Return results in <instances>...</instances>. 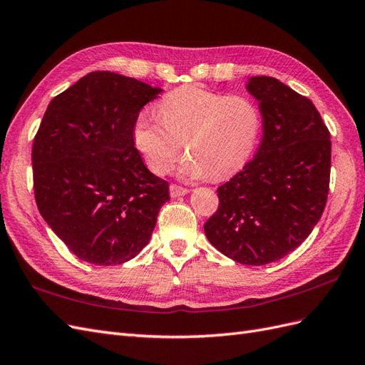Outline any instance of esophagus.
<instances>
[{
	"instance_id": "34e87169",
	"label": "esophagus",
	"mask_w": 365,
	"mask_h": 365,
	"mask_svg": "<svg viewBox=\"0 0 365 365\" xmlns=\"http://www.w3.org/2000/svg\"><path fill=\"white\" fill-rule=\"evenodd\" d=\"M170 195L173 196V197H176V196H184V195H187L189 193L190 190L187 189V187H181V185H178V184H170Z\"/></svg>"
}]
</instances>
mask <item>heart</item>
Listing matches in <instances>:
<instances>
[{"instance_id": "b5f03b06", "label": "heart", "mask_w": 365, "mask_h": 365, "mask_svg": "<svg viewBox=\"0 0 365 365\" xmlns=\"http://www.w3.org/2000/svg\"><path fill=\"white\" fill-rule=\"evenodd\" d=\"M158 115L141 111L132 126L134 145L149 169L168 173L182 152V172L225 180L244 168L256 148L260 113L251 98L185 85L158 102Z\"/></svg>"}]
</instances>
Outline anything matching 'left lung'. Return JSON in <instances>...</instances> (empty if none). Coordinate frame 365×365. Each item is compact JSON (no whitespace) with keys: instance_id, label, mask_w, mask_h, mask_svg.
Returning a JSON list of instances; mask_svg holds the SVG:
<instances>
[{"instance_id":"8db88e82","label":"left lung","mask_w":365,"mask_h":365,"mask_svg":"<svg viewBox=\"0 0 365 365\" xmlns=\"http://www.w3.org/2000/svg\"><path fill=\"white\" fill-rule=\"evenodd\" d=\"M247 90L263 118L259 150L217 189L219 207L204 224L224 256L244 264L280 260L311 235L330 181V132L307 97L268 76Z\"/></svg>"}]
</instances>
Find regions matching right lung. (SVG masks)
Here are the masks:
<instances>
[{"mask_svg":"<svg viewBox=\"0 0 365 365\" xmlns=\"http://www.w3.org/2000/svg\"><path fill=\"white\" fill-rule=\"evenodd\" d=\"M161 88L93 71L56 96L33 140L41 216L79 259L111 267L148 245L169 182L143 163L132 138L141 108Z\"/></svg>","mask_w":365,"mask_h":365,"instance_id":"add662e5","label":"right lung"}]
</instances>
